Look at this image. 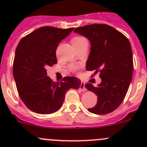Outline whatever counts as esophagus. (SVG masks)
Instances as JSON below:
<instances>
[{"label":"esophagus","mask_w":147,"mask_h":147,"mask_svg":"<svg viewBox=\"0 0 147 147\" xmlns=\"http://www.w3.org/2000/svg\"><path fill=\"white\" fill-rule=\"evenodd\" d=\"M80 90L82 92H85L86 91L85 84H84V82H81L80 87Z\"/></svg>","instance_id":"obj_1"}]
</instances>
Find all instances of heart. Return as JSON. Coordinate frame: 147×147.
<instances>
[{"mask_svg":"<svg viewBox=\"0 0 147 147\" xmlns=\"http://www.w3.org/2000/svg\"><path fill=\"white\" fill-rule=\"evenodd\" d=\"M86 41V39L84 38H82V37H75L72 39L71 40V42H72L73 47H75V46L80 45V44L82 43L83 42ZM77 69L76 66H72V69L75 70V69Z\"/></svg>","mask_w":147,"mask_h":147,"instance_id":"1","label":"heart"}]
</instances>
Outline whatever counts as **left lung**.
<instances>
[{
    "label": "left lung",
    "mask_w": 147,
    "mask_h": 147,
    "mask_svg": "<svg viewBox=\"0 0 147 147\" xmlns=\"http://www.w3.org/2000/svg\"><path fill=\"white\" fill-rule=\"evenodd\" d=\"M74 32L86 37L91 44L86 63L88 71L100 70L98 87L87 83L85 87L97 96V105L88 109L91 113L106 115L122 102L132 80L133 55L131 44L122 33L105 24L76 28Z\"/></svg>",
    "instance_id": "left-lung-1"
}]
</instances>
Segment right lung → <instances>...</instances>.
<instances>
[{"mask_svg":"<svg viewBox=\"0 0 147 147\" xmlns=\"http://www.w3.org/2000/svg\"><path fill=\"white\" fill-rule=\"evenodd\" d=\"M74 28L45 26L22 38L15 53L13 78L22 101L29 109L40 115L57 112L63 106L65 93L78 90L81 81L65 77L55 82L47 76V68L57 63L56 49Z\"/></svg>","mask_w":147,"mask_h":147,"instance_id":"add662e5","label":"right lung"}]
</instances>
